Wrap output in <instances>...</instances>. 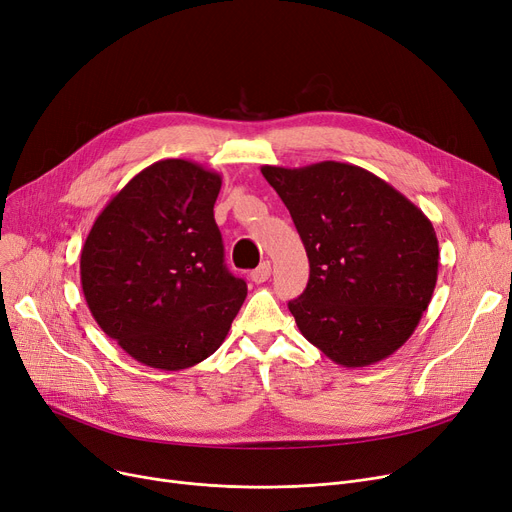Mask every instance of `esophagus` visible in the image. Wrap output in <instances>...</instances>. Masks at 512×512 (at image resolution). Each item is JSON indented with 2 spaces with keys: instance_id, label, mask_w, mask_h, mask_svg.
<instances>
[{
  "instance_id": "obj_1",
  "label": "esophagus",
  "mask_w": 512,
  "mask_h": 512,
  "mask_svg": "<svg viewBox=\"0 0 512 512\" xmlns=\"http://www.w3.org/2000/svg\"><path fill=\"white\" fill-rule=\"evenodd\" d=\"M270 276H272V265H270V261H263V263L257 267V270L251 272V280H253L255 284L265 282Z\"/></svg>"
}]
</instances>
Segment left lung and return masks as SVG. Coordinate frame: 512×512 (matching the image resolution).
Masks as SVG:
<instances>
[{"mask_svg":"<svg viewBox=\"0 0 512 512\" xmlns=\"http://www.w3.org/2000/svg\"><path fill=\"white\" fill-rule=\"evenodd\" d=\"M297 226L309 282L288 303L301 334L342 367L390 357L415 332L438 280L432 222L394 186L340 161L263 166Z\"/></svg>","mask_w":512,"mask_h":512,"instance_id":"1","label":"left lung"}]
</instances>
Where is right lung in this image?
Wrapping results in <instances>:
<instances>
[{
  "label": "right lung",
  "instance_id": "obj_1",
  "mask_svg": "<svg viewBox=\"0 0 512 512\" xmlns=\"http://www.w3.org/2000/svg\"><path fill=\"white\" fill-rule=\"evenodd\" d=\"M222 176L161 159L103 207L80 251L99 328L143 365L178 371L218 351L247 297L228 272L213 205Z\"/></svg>",
  "mask_w": 512,
  "mask_h": 512
}]
</instances>
